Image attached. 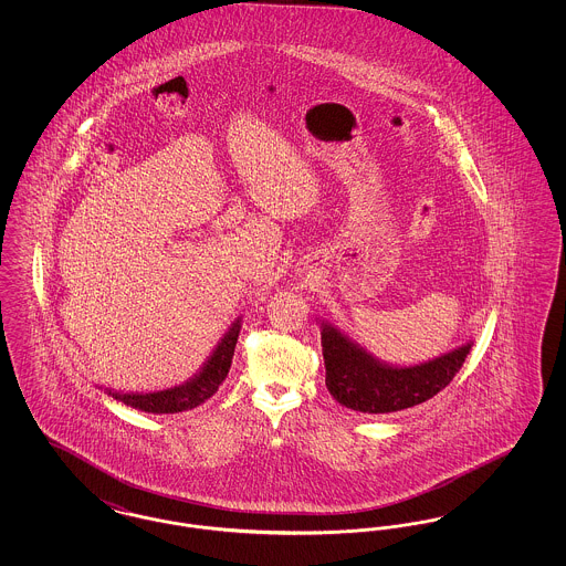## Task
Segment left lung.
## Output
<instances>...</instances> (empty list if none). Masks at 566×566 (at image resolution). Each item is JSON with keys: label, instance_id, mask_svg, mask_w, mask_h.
Returning a JSON list of instances; mask_svg holds the SVG:
<instances>
[{"label": "left lung", "instance_id": "8db88e82", "mask_svg": "<svg viewBox=\"0 0 566 566\" xmlns=\"http://www.w3.org/2000/svg\"><path fill=\"white\" fill-rule=\"evenodd\" d=\"M471 344L416 367H388L333 326L323 328L326 388L337 403L363 413H388L424 403L443 390L464 363Z\"/></svg>", "mask_w": 566, "mask_h": 566}]
</instances>
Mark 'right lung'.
Segmentation results:
<instances>
[{
  "mask_svg": "<svg viewBox=\"0 0 566 566\" xmlns=\"http://www.w3.org/2000/svg\"><path fill=\"white\" fill-rule=\"evenodd\" d=\"M238 335H240V321L233 324V328L218 344V348L208 360V365L201 369V374L185 386H176V388L150 392V395H112V397L148 413H178L185 409H192L203 403L206 399H210L229 374Z\"/></svg>",
  "mask_w": 566,
  "mask_h": 566,
  "instance_id": "obj_1",
  "label": "right lung"
}]
</instances>
